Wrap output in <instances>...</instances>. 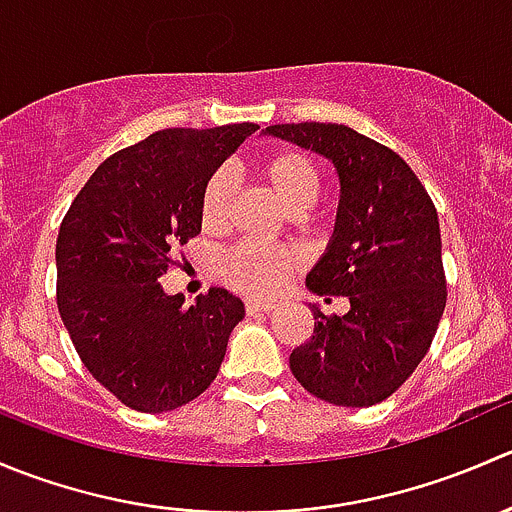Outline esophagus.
Listing matches in <instances>:
<instances>
[{
    "label": "esophagus",
    "mask_w": 512,
    "mask_h": 512,
    "mask_svg": "<svg viewBox=\"0 0 512 512\" xmlns=\"http://www.w3.org/2000/svg\"><path fill=\"white\" fill-rule=\"evenodd\" d=\"M272 309H275V304L270 302H257V299H247L245 302V312L250 314V317H255V314H270Z\"/></svg>",
    "instance_id": "esophagus-1"
}]
</instances>
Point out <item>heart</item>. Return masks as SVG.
Wrapping results in <instances>:
<instances>
[{
  "mask_svg": "<svg viewBox=\"0 0 512 512\" xmlns=\"http://www.w3.org/2000/svg\"><path fill=\"white\" fill-rule=\"evenodd\" d=\"M257 178L267 193L292 218H299L322 195V168L299 148H277L257 160ZM235 203V180L225 168L215 170L200 193V225L205 232H220L227 225ZM297 267V255L287 247H262L240 242L220 255L218 275L232 289L250 297H272L285 287Z\"/></svg>",
  "mask_w": 512,
  "mask_h": 512,
  "instance_id": "obj_1",
  "label": "heart"
}]
</instances>
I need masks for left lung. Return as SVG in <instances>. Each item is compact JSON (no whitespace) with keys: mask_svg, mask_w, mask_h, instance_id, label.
<instances>
[{"mask_svg":"<svg viewBox=\"0 0 512 512\" xmlns=\"http://www.w3.org/2000/svg\"><path fill=\"white\" fill-rule=\"evenodd\" d=\"M265 133L332 160L342 185L332 242L307 287L347 297L349 312L312 307L314 332L289 354V369L334 406L379 404L421 364L446 307L436 205L399 153L354 128L309 121Z\"/></svg>","mask_w":512,"mask_h":512,"instance_id":"1","label":"left lung"}]
</instances>
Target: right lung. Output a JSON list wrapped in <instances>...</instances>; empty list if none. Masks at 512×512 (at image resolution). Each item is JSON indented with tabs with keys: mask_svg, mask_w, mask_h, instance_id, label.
I'll return each instance as SVG.
<instances>
[{
	"mask_svg": "<svg viewBox=\"0 0 512 512\" xmlns=\"http://www.w3.org/2000/svg\"><path fill=\"white\" fill-rule=\"evenodd\" d=\"M255 123L165 128L94 170L56 237V304L91 376L121 404L163 414L218 376L245 304L210 287L185 307L160 277L200 232L203 185Z\"/></svg>",
	"mask_w": 512,
	"mask_h": 512,
	"instance_id": "add662e5",
	"label": "right lung"
}]
</instances>
